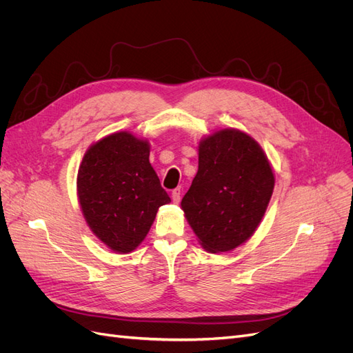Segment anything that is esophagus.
Listing matches in <instances>:
<instances>
[{
    "instance_id": "1",
    "label": "esophagus",
    "mask_w": 353,
    "mask_h": 353,
    "mask_svg": "<svg viewBox=\"0 0 353 353\" xmlns=\"http://www.w3.org/2000/svg\"><path fill=\"white\" fill-rule=\"evenodd\" d=\"M180 194H181V190H180L179 188L172 192V199H173L174 203H179V202H180Z\"/></svg>"
}]
</instances>
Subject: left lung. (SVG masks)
Instances as JSON below:
<instances>
[{
  "label": "left lung",
  "instance_id": "8db88e82",
  "mask_svg": "<svg viewBox=\"0 0 353 353\" xmlns=\"http://www.w3.org/2000/svg\"><path fill=\"white\" fill-rule=\"evenodd\" d=\"M198 148V173L181 210L206 252H231L257 230L275 174L259 142L240 129L216 130Z\"/></svg>",
  "mask_w": 353,
  "mask_h": 353
}]
</instances>
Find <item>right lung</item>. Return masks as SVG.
<instances>
[{"instance_id":"1","label":"right lung","mask_w":353,"mask_h":353,"mask_svg":"<svg viewBox=\"0 0 353 353\" xmlns=\"http://www.w3.org/2000/svg\"><path fill=\"white\" fill-rule=\"evenodd\" d=\"M85 223L114 253L134 252L172 202L150 163V142L122 130L91 143L77 174Z\"/></svg>"}]
</instances>
